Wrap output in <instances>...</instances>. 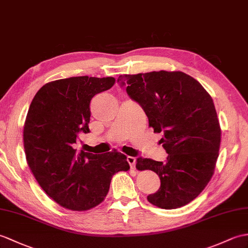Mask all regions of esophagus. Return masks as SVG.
Here are the masks:
<instances>
[{
  "instance_id": "esophagus-1",
  "label": "esophagus",
  "mask_w": 248,
  "mask_h": 248,
  "mask_svg": "<svg viewBox=\"0 0 248 248\" xmlns=\"http://www.w3.org/2000/svg\"><path fill=\"white\" fill-rule=\"evenodd\" d=\"M126 160H128V163L130 165V167L132 169L135 168V164H136V158L133 156H128L126 157Z\"/></svg>"
}]
</instances>
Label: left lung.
I'll return each mask as SVG.
<instances>
[{
  "label": "left lung",
  "mask_w": 248,
  "mask_h": 248,
  "mask_svg": "<svg viewBox=\"0 0 248 248\" xmlns=\"http://www.w3.org/2000/svg\"><path fill=\"white\" fill-rule=\"evenodd\" d=\"M118 82L140 103L168 153L165 163L137 158L136 169L152 170L160 187L148 195L163 209L180 208L203 191L214 175L221 128L211 96L198 80L183 72L122 75Z\"/></svg>",
  "instance_id": "8db88e82"
}]
</instances>
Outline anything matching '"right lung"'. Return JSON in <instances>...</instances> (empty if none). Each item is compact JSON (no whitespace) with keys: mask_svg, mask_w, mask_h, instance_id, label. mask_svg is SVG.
<instances>
[{"mask_svg":"<svg viewBox=\"0 0 248 248\" xmlns=\"http://www.w3.org/2000/svg\"><path fill=\"white\" fill-rule=\"evenodd\" d=\"M114 83L113 77L55 80L37 92L30 106L23 130L27 164L45 193L64 208H94L107 197L112 176L130 169L120 152L76 149L78 135L90 132L92 98Z\"/></svg>","mask_w":248,"mask_h":248,"instance_id":"add662e5","label":"right lung"}]
</instances>
